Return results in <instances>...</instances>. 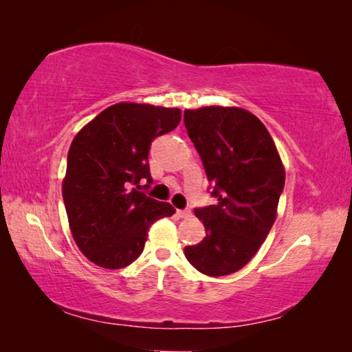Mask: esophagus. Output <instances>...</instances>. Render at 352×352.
<instances>
[{"label":"esophagus","instance_id":"obj_1","mask_svg":"<svg viewBox=\"0 0 352 352\" xmlns=\"http://www.w3.org/2000/svg\"><path fill=\"white\" fill-rule=\"evenodd\" d=\"M177 216L180 219H188L190 217V211L188 210H177Z\"/></svg>","mask_w":352,"mask_h":352}]
</instances>
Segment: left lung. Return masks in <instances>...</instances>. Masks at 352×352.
Listing matches in <instances>:
<instances>
[{
    "instance_id": "obj_1",
    "label": "left lung",
    "mask_w": 352,
    "mask_h": 352,
    "mask_svg": "<svg viewBox=\"0 0 352 352\" xmlns=\"http://www.w3.org/2000/svg\"><path fill=\"white\" fill-rule=\"evenodd\" d=\"M183 118L217 199L194 211L206 236L184 247V256L204 275H231L252 261L275 223L284 164L269 130L248 110L211 105L184 110Z\"/></svg>"
}]
</instances>
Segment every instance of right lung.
Wrapping results in <instances>:
<instances>
[{
  "label": "right lung",
  "instance_id": "obj_1",
  "mask_svg": "<svg viewBox=\"0 0 352 352\" xmlns=\"http://www.w3.org/2000/svg\"><path fill=\"white\" fill-rule=\"evenodd\" d=\"M180 119V109L119 102L74 136L62 195L76 245L93 264L110 270L130 265L144 250L152 223L175 212L168 201L132 186L141 178L152 182L148 148Z\"/></svg>",
  "mask_w": 352,
  "mask_h": 352
}]
</instances>
